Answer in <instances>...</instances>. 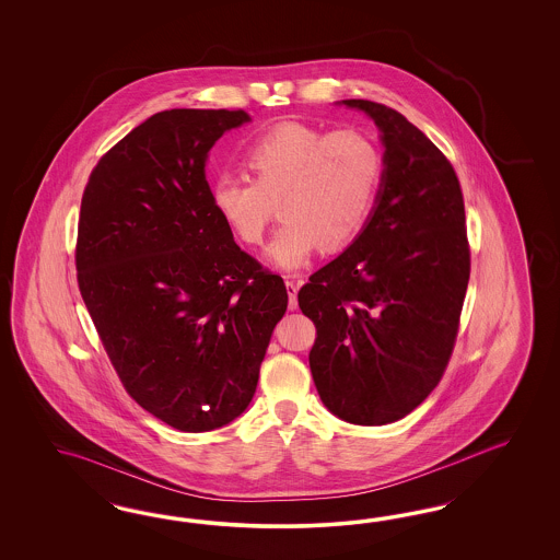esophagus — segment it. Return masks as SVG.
<instances>
[{"label":"esophagus","mask_w":560,"mask_h":560,"mask_svg":"<svg viewBox=\"0 0 560 560\" xmlns=\"http://www.w3.org/2000/svg\"><path fill=\"white\" fill-rule=\"evenodd\" d=\"M289 295V310L298 307V291H300V283L298 281H285Z\"/></svg>","instance_id":"34e87169"}]
</instances>
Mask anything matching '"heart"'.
<instances>
[{
  "instance_id": "heart-1",
  "label": "heart",
  "mask_w": 560,
  "mask_h": 560,
  "mask_svg": "<svg viewBox=\"0 0 560 560\" xmlns=\"http://www.w3.org/2000/svg\"><path fill=\"white\" fill-rule=\"evenodd\" d=\"M242 162L248 178L221 174L209 187V201L246 246L262 242L277 205L283 223L269 258L285 271L302 269L318 246L337 253L363 234L386 170L372 137L304 122H283L256 137Z\"/></svg>"
}]
</instances>
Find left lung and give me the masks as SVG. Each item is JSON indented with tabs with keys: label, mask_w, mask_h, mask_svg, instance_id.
<instances>
[{
	"label": "left lung",
	"mask_w": 560,
	"mask_h": 560,
	"mask_svg": "<svg viewBox=\"0 0 560 560\" xmlns=\"http://www.w3.org/2000/svg\"><path fill=\"white\" fill-rule=\"evenodd\" d=\"M384 185L355 242L298 293L316 326L310 370L324 405L353 424L394 423L445 373L470 279V244L456 170L405 115L372 101Z\"/></svg>",
	"instance_id": "obj_1"
}]
</instances>
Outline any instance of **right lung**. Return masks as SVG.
<instances>
[{
	"mask_svg": "<svg viewBox=\"0 0 560 560\" xmlns=\"http://www.w3.org/2000/svg\"><path fill=\"white\" fill-rule=\"evenodd\" d=\"M250 117L155 113L102 155L82 195L78 288L122 388L187 433L234 421L255 396L279 275L244 253L209 201L207 152Z\"/></svg>",
	"mask_w": 560,
	"mask_h": 560,
	"instance_id": "obj_1",
	"label": "right lung"
}]
</instances>
